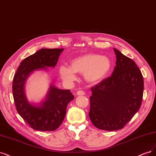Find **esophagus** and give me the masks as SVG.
Wrapping results in <instances>:
<instances>
[{
    "label": "esophagus",
    "mask_w": 156,
    "mask_h": 156,
    "mask_svg": "<svg viewBox=\"0 0 156 156\" xmlns=\"http://www.w3.org/2000/svg\"><path fill=\"white\" fill-rule=\"evenodd\" d=\"M77 95H84L85 94V92L83 91H78L76 93Z\"/></svg>",
    "instance_id": "obj_1"
}]
</instances>
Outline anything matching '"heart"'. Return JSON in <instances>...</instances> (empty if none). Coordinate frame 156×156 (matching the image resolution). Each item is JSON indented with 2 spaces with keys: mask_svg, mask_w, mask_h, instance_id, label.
Masks as SVG:
<instances>
[{
  "mask_svg": "<svg viewBox=\"0 0 156 156\" xmlns=\"http://www.w3.org/2000/svg\"><path fill=\"white\" fill-rule=\"evenodd\" d=\"M112 67L110 59L97 54H87L78 56L70 62L69 67L62 65L59 75L63 81L71 83L76 80V74H83L89 83H98L107 76Z\"/></svg>",
  "mask_w": 156,
  "mask_h": 156,
  "instance_id": "1",
  "label": "heart"
}]
</instances>
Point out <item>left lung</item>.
<instances>
[{"mask_svg":"<svg viewBox=\"0 0 156 156\" xmlns=\"http://www.w3.org/2000/svg\"><path fill=\"white\" fill-rule=\"evenodd\" d=\"M116 67L111 76L91 88L89 119L98 129L115 131L123 128L141 105L143 77L132 59L117 49Z\"/></svg>","mask_w":156,"mask_h":156,"instance_id":"1","label":"left lung"}]
</instances>
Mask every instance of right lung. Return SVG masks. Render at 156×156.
<instances>
[{
    "label": "right lung",
    "mask_w": 156,
    "mask_h": 156,
    "mask_svg": "<svg viewBox=\"0 0 156 156\" xmlns=\"http://www.w3.org/2000/svg\"><path fill=\"white\" fill-rule=\"evenodd\" d=\"M63 48H41L24 59L14 75L12 85L15 105L21 117L32 128L54 131L62 124L68 104L74 98L70 90L51 86L46 100L41 106L30 104L25 97L24 85L28 75L37 69L54 67Z\"/></svg>",
    "instance_id": "obj_1"
}]
</instances>
